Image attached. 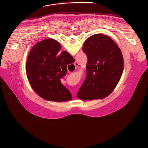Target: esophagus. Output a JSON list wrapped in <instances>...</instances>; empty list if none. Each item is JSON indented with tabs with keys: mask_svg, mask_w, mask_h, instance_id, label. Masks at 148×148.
Segmentation results:
<instances>
[{
	"mask_svg": "<svg viewBox=\"0 0 148 148\" xmlns=\"http://www.w3.org/2000/svg\"><path fill=\"white\" fill-rule=\"evenodd\" d=\"M74 65H75V67L77 68V67H79V64L78 62H75L74 63Z\"/></svg>",
	"mask_w": 148,
	"mask_h": 148,
	"instance_id": "esophagus-1",
	"label": "esophagus"
}]
</instances>
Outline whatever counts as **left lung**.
<instances>
[{
	"label": "left lung",
	"mask_w": 148,
	"mask_h": 148,
	"mask_svg": "<svg viewBox=\"0 0 148 148\" xmlns=\"http://www.w3.org/2000/svg\"><path fill=\"white\" fill-rule=\"evenodd\" d=\"M82 50L88 58L87 75L77 98L89 101L107 97L117 86L123 73L121 49L108 36L95 34L86 40Z\"/></svg>",
	"instance_id": "obj_1"
}]
</instances>
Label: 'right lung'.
Segmentation results:
<instances>
[{"mask_svg": "<svg viewBox=\"0 0 148 148\" xmlns=\"http://www.w3.org/2000/svg\"><path fill=\"white\" fill-rule=\"evenodd\" d=\"M57 41L47 38L38 42L27 59V79L35 92L49 101H70L72 95L60 79L67 73V66L74 58L67 51H60Z\"/></svg>", "mask_w": 148, "mask_h": 148, "instance_id": "obj_1", "label": "right lung"}]
</instances>
